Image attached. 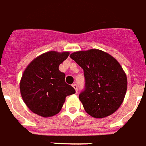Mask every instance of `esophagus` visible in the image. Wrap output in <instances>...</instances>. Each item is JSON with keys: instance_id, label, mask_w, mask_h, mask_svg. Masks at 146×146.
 Returning <instances> with one entry per match:
<instances>
[{"instance_id": "obj_1", "label": "esophagus", "mask_w": 146, "mask_h": 146, "mask_svg": "<svg viewBox=\"0 0 146 146\" xmlns=\"http://www.w3.org/2000/svg\"><path fill=\"white\" fill-rule=\"evenodd\" d=\"M72 86H73V88L75 89V90H76V92H77V90H78V87H77V85H76V84H73V85H72Z\"/></svg>"}]
</instances>
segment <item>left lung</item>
<instances>
[{
    "label": "left lung",
    "instance_id": "8db88e82",
    "mask_svg": "<svg viewBox=\"0 0 146 146\" xmlns=\"http://www.w3.org/2000/svg\"><path fill=\"white\" fill-rule=\"evenodd\" d=\"M70 56L84 70L85 88L79 98L86 112L96 118L114 113L122 104L128 85L119 62L99 49L75 52Z\"/></svg>",
    "mask_w": 146,
    "mask_h": 146
}]
</instances>
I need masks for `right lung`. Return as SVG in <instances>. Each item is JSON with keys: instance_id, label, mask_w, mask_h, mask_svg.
I'll return each instance as SVG.
<instances>
[{"instance_id": "right-lung-1", "label": "right lung", "mask_w": 146, "mask_h": 146, "mask_svg": "<svg viewBox=\"0 0 146 146\" xmlns=\"http://www.w3.org/2000/svg\"><path fill=\"white\" fill-rule=\"evenodd\" d=\"M69 55V52H47L33 59L24 71L20 91L24 102L35 114L54 116L62 109L66 98L76 93L59 70Z\"/></svg>"}]
</instances>
